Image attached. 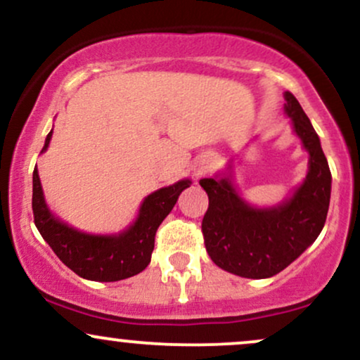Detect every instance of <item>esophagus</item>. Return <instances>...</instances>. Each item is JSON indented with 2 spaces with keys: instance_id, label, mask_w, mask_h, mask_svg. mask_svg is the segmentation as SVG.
Wrapping results in <instances>:
<instances>
[{
  "instance_id": "obj_1",
  "label": "esophagus",
  "mask_w": 360,
  "mask_h": 360,
  "mask_svg": "<svg viewBox=\"0 0 360 360\" xmlns=\"http://www.w3.org/2000/svg\"><path fill=\"white\" fill-rule=\"evenodd\" d=\"M200 172H203V171H200Z\"/></svg>"
}]
</instances>
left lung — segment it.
I'll return each instance as SVG.
<instances>
[{
    "mask_svg": "<svg viewBox=\"0 0 360 360\" xmlns=\"http://www.w3.org/2000/svg\"><path fill=\"white\" fill-rule=\"evenodd\" d=\"M284 111L309 154L308 174L289 200L274 208H254L235 191L230 177H206L208 193L201 230L208 255L240 278L264 279L286 269L316 240L323 229L332 191V174L320 139L289 91Z\"/></svg>",
    "mask_w": 360,
    "mask_h": 360,
    "instance_id": "1",
    "label": "left lung"
}]
</instances>
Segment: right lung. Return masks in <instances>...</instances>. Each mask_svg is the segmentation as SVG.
Here are the masks:
<instances>
[{
  "mask_svg": "<svg viewBox=\"0 0 360 360\" xmlns=\"http://www.w3.org/2000/svg\"><path fill=\"white\" fill-rule=\"evenodd\" d=\"M51 137L52 131L45 139L42 152L47 150ZM189 184L191 181L183 179L148 194L140 206L137 220L125 232L118 235H91L79 232L53 217L45 203L39 171L35 167L32 196L35 226L57 257L81 278L101 283L127 279L148 266L157 229L171 213L179 194L183 189L189 188Z\"/></svg>",
  "mask_w": 360,
  "mask_h": 360,
  "instance_id": "right-lung-1",
  "label": "right lung"
}]
</instances>
